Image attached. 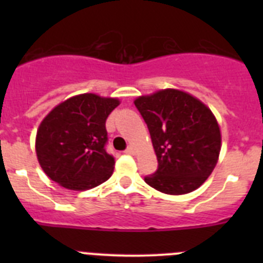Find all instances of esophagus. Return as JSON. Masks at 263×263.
<instances>
[{"label": "esophagus", "instance_id": "esophagus-1", "mask_svg": "<svg viewBox=\"0 0 263 263\" xmlns=\"http://www.w3.org/2000/svg\"><path fill=\"white\" fill-rule=\"evenodd\" d=\"M125 153H126V154L133 155L134 153H136V150H134V147H133V146H129V147H127L126 150H125Z\"/></svg>", "mask_w": 263, "mask_h": 263}]
</instances>
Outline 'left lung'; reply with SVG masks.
Instances as JSON below:
<instances>
[{
    "label": "left lung",
    "mask_w": 263,
    "mask_h": 263,
    "mask_svg": "<svg viewBox=\"0 0 263 263\" xmlns=\"http://www.w3.org/2000/svg\"><path fill=\"white\" fill-rule=\"evenodd\" d=\"M150 132L158 168L145 182L158 191L183 195L200 187L217 163L221 134L212 111L191 95L159 90L134 101Z\"/></svg>",
    "instance_id": "8db88e82"
}]
</instances>
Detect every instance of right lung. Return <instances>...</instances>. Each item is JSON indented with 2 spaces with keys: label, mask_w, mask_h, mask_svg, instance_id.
Wrapping results in <instances>:
<instances>
[{
  "label": "right lung",
  "mask_w": 263,
  "mask_h": 263,
  "mask_svg": "<svg viewBox=\"0 0 263 263\" xmlns=\"http://www.w3.org/2000/svg\"><path fill=\"white\" fill-rule=\"evenodd\" d=\"M117 99L93 93L71 97L48 113L36 133V157L48 178L73 191L101 184L113 174L105 122Z\"/></svg>",
  "instance_id": "1"
}]
</instances>
